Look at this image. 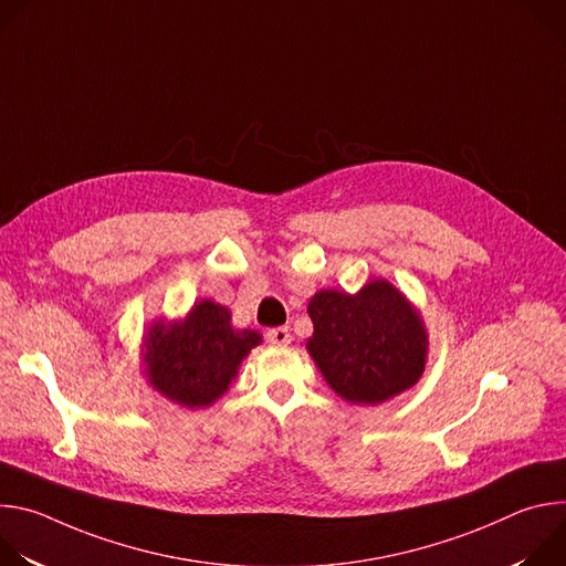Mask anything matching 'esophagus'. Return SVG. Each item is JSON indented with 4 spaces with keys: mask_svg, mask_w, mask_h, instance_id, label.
Wrapping results in <instances>:
<instances>
[{
    "mask_svg": "<svg viewBox=\"0 0 566 566\" xmlns=\"http://www.w3.org/2000/svg\"><path fill=\"white\" fill-rule=\"evenodd\" d=\"M266 340L271 345H275V347H286V345H291L293 336H291V332L286 327H275V329L266 332Z\"/></svg>",
    "mask_w": 566,
    "mask_h": 566,
    "instance_id": "esophagus-1",
    "label": "esophagus"
}]
</instances>
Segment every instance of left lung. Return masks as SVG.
<instances>
[{
  "instance_id": "1",
  "label": "left lung",
  "mask_w": 566,
  "mask_h": 566,
  "mask_svg": "<svg viewBox=\"0 0 566 566\" xmlns=\"http://www.w3.org/2000/svg\"><path fill=\"white\" fill-rule=\"evenodd\" d=\"M306 311L313 319L306 352L345 400L378 406L419 382L428 332L419 311L387 280H371L354 295L317 291Z\"/></svg>"
}]
</instances>
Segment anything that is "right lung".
<instances>
[{"mask_svg": "<svg viewBox=\"0 0 566 566\" xmlns=\"http://www.w3.org/2000/svg\"><path fill=\"white\" fill-rule=\"evenodd\" d=\"M262 336L232 329L230 311L212 300L197 302L184 319H158L143 345L147 382L184 408H208L228 391L237 369Z\"/></svg>", "mask_w": 566, "mask_h": 566, "instance_id": "1", "label": "right lung"}]
</instances>
